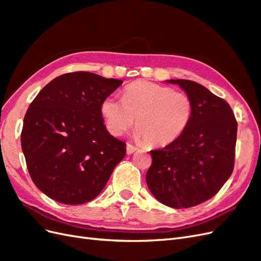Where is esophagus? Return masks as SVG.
I'll return each instance as SVG.
<instances>
[{"label":"esophagus","mask_w":261,"mask_h":261,"mask_svg":"<svg viewBox=\"0 0 261 261\" xmlns=\"http://www.w3.org/2000/svg\"><path fill=\"white\" fill-rule=\"evenodd\" d=\"M137 149H138V147L134 146V145H132V144H127V145H126V152H127V154H132L133 152H135Z\"/></svg>","instance_id":"34e87169"}]
</instances>
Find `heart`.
<instances>
[{"label": "heart", "instance_id": "heart-1", "mask_svg": "<svg viewBox=\"0 0 261 261\" xmlns=\"http://www.w3.org/2000/svg\"><path fill=\"white\" fill-rule=\"evenodd\" d=\"M109 132L120 136L136 120L137 136L153 148L167 147L183 135L194 113L191 97L171 87L137 81L123 91V101L110 96L101 103Z\"/></svg>", "mask_w": 261, "mask_h": 261}]
</instances>
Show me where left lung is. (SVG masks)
<instances>
[{"label": "left lung", "mask_w": 261, "mask_h": 261, "mask_svg": "<svg viewBox=\"0 0 261 261\" xmlns=\"http://www.w3.org/2000/svg\"><path fill=\"white\" fill-rule=\"evenodd\" d=\"M179 85L194 105L188 127L175 143L151 150L146 174L155 198L175 209L189 208L212 198L234 169L238 122L230 105L192 81Z\"/></svg>", "instance_id": "obj_1"}]
</instances>
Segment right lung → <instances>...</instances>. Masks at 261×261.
<instances>
[{
	"label": "right lung",
	"mask_w": 261,
	"mask_h": 261,
	"mask_svg": "<svg viewBox=\"0 0 261 261\" xmlns=\"http://www.w3.org/2000/svg\"><path fill=\"white\" fill-rule=\"evenodd\" d=\"M122 81L89 72L54 78L31 102L20 135L35 185L66 204L88 202L101 193L126 153L110 135L101 103Z\"/></svg>",
	"instance_id": "1"
}]
</instances>
